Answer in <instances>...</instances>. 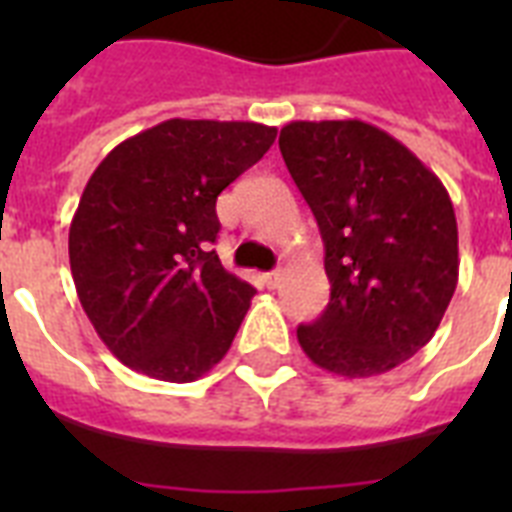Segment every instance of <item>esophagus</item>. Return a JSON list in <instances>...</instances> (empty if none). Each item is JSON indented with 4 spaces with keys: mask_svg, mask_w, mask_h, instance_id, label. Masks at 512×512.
Here are the masks:
<instances>
[{
    "mask_svg": "<svg viewBox=\"0 0 512 512\" xmlns=\"http://www.w3.org/2000/svg\"><path fill=\"white\" fill-rule=\"evenodd\" d=\"M281 279H284V271H271V273H263V281H265V287L268 289H276L281 284Z\"/></svg>",
    "mask_w": 512,
    "mask_h": 512,
    "instance_id": "34e87169",
    "label": "esophagus"
}]
</instances>
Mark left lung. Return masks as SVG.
Listing matches in <instances>:
<instances>
[{
  "label": "left lung",
  "mask_w": 512,
  "mask_h": 512,
  "mask_svg": "<svg viewBox=\"0 0 512 512\" xmlns=\"http://www.w3.org/2000/svg\"><path fill=\"white\" fill-rule=\"evenodd\" d=\"M279 148L319 223L332 284L327 311L297 327L300 348L348 380L396 369L436 335L457 289L444 183L361 119L289 122Z\"/></svg>",
  "instance_id": "8db88e82"
}]
</instances>
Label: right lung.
Masks as SVG:
<instances>
[{"label": "right lung", "instance_id": "1", "mask_svg": "<svg viewBox=\"0 0 512 512\" xmlns=\"http://www.w3.org/2000/svg\"><path fill=\"white\" fill-rule=\"evenodd\" d=\"M276 127L167 119L98 164L68 231L87 319L124 366L193 382L228 353L255 287L215 255L217 196L263 159Z\"/></svg>", "mask_w": 512, "mask_h": 512}]
</instances>
